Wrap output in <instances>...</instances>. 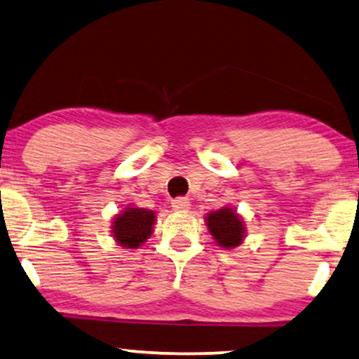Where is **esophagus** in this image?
I'll list each match as a JSON object with an SVG mask.
<instances>
[{
    "instance_id": "esophagus-1",
    "label": "esophagus",
    "mask_w": 359,
    "mask_h": 359,
    "mask_svg": "<svg viewBox=\"0 0 359 359\" xmlns=\"http://www.w3.org/2000/svg\"><path fill=\"white\" fill-rule=\"evenodd\" d=\"M172 208L177 212H187L190 208V202L187 197H177L172 201Z\"/></svg>"
}]
</instances>
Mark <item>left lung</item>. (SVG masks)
Here are the masks:
<instances>
[{
    "label": "left lung",
    "instance_id": "left-lung-1",
    "mask_svg": "<svg viewBox=\"0 0 359 359\" xmlns=\"http://www.w3.org/2000/svg\"><path fill=\"white\" fill-rule=\"evenodd\" d=\"M207 225L213 240L224 248H233L242 243L245 233L243 220L232 208L224 207L220 210L208 213Z\"/></svg>",
    "mask_w": 359,
    "mask_h": 359
}]
</instances>
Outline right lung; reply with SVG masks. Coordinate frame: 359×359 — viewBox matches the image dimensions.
Listing matches in <instances>:
<instances>
[{"label":"right lung","instance_id":"obj_1","mask_svg":"<svg viewBox=\"0 0 359 359\" xmlns=\"http://www.w3.org/2000/svg\"><path fill=\"white\" fill-rule=\"evenodd\" d=\"M156 222L154 212L146 208L127 207L124 213L117 215L112 225V233L119 245L126 248H137L151 237Z\"/></svg>","mask_w":359,"mask_h":359}]
</instances>
